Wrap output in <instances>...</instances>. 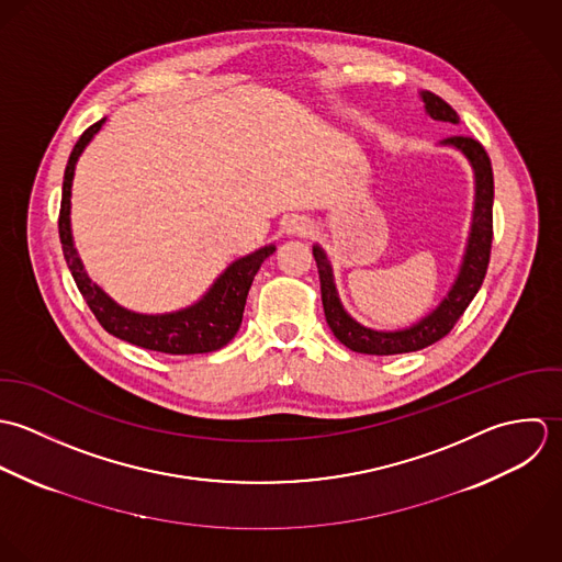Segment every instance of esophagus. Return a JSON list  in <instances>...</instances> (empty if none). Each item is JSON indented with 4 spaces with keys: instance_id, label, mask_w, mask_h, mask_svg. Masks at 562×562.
<instances>
[{
    "instance_id": "esophagus-1",
    "label": "esophagus",
    "mask_w": 562,
    "mask_h": 562,
    "mask_svg": "<svg viewBox=\"0 0 562 562\" xmlns=\"http://www.w3.org/2000/svg\"><path fill=\"white\" fill-rule=\"evenodd\" d=\"M286 232L293 234V236H308L313 232V222L308 217L295 215L286 222Z\"/></svg>"
}]
</instances>
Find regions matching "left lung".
<instances>
[{"mask_svg": "<svg viewBox=\"0 0 562 562\" xmlns=\"http://www.w3.org/2000/svg\"><path fill=\"white\" fill-rule=\"evenodd\" d=\"M419 98H422L426 114L430 119L448 121L453 125L460 123L458 113L439 95H435L430 91H422ZM439 145L460 151L467 158V162L471 165L473 213H471L469 236H467V245H464V254H462L456 280L449 286L448 295L426 317H422L419 322H415L406 328H397V330H375V328L362 326L340 304L337 282H335V269L330 265L326 249L319 243L313 245V256L317 260L319 280H322V302H324L326 322H328L330 330L335 333V337L351 351L371 353V356H391V353H408V351L424 349L448 335L482 286V280H484L486 267H488V256H491V240H493V169H491V160H488L484 147L469 136H449V138H443Z\"/></svg>", "mask_w": 562, "mask_h": 562, "instance_id": "1", "label": "left lung"}]
</instances>
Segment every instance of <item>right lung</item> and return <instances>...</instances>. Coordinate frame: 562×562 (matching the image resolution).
Segmentation results:
<instances>
[{
	"mask_svg": "<svg viewBox=\"0 0 562 562\" xmlns=\"http://www.w3.org/2000/svg\"><path fill=\"white\" fill-rule=\"evenodd\" d=\"M106 119L91 125L80 140L76 143L63 180V202H60V217H58V232L63 243V254L67 267L87 300L89 308L93 311L95 319L102 324L106 333L113 337L127 340L132 345L162 351V353H206L217 351L227 345L240 328L245 300L254 276L258 273L260 265L276 251V245H265L247 256L236 258L229 262L220 278L211 284V289L191 306H184L173 313H158L145 315L134 313L116 304L113 297L95 284L74 245L71 234V187L76 176V165L93 140V136L102 130Z\"/></svg>",
	"mask_w": 562,
	"mask_h": 562,
	"instance_id": "add662e5",
	"label": "right lung"
}]
</instances>
